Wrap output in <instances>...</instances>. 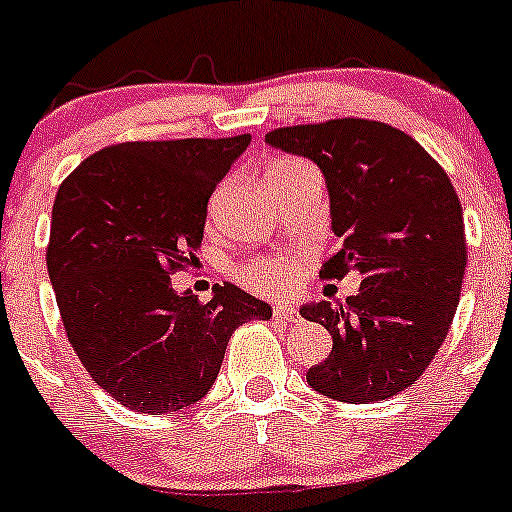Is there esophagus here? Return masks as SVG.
I'll use <instances>...</instances> for the list:
<instances>
[{
	"label": "esophagus",
	"instance_id": "34e87169",
	"mask_svg": "<svg viewBox=\"0 0 512 512\" xmlns=\"http://www.w3.org/2000/svg\"><path fill=\"white\" fill-rule=\"evenodd\" d=\"M272 315L278 318V321H285V323H298V310L293 308L290 303H278L275 308H272Z\"/></svg>",
	"mask_w": 512,
	"mask_h": 512
}]
</instances>
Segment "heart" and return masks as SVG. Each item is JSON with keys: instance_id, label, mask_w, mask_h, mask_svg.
I'll list each match as a JSON object with an SVG mask.
<instances>
[{"instance_id": "obj_1", "label": "heart", "mask_w": 512, "mask_h": 512, "mask_svg": "<svg viewBox=\"0 0 512 512\" xmlns=\"http://www.w3.org/2000/svg\"><path fill=\"white\" fill-rule=\"evenodd\" d=\"M247 280L260 290H285L295 283V272L283 262H257L247 270Z\"/></svg>"}]
</instances>
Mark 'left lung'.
Wrapping results in <instances>:
<instances>
[{"mask_svg": "<svg viewBox=\"0 0 512 512\" xmlns=\"http://www.w3.org/2000/svg\"><path fill=\"white\" fill-rule=\"evenodd\" d=\"M265 143L313 161L326 179L331 229L343 245L321 278L361 275L346 303L300 308L333 338L305 379L333 401L391 399L437 356L460 303L467 250L457 191L412 136L379 121L278 128Z\"/></svg>", "mask_w": 512, "mask_h": 512, "instance_id": "8db88e82", "label": "left lung"}]
</instances>
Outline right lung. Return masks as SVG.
Segmentation results:
<instances>
[{"instance_id":"1","label":"right lung","mask_w":512,"mask_h":512,"mask_svg":"<svg viewBox=\"0 0 512 512\" xmlns=\"http://www.w3.org/2000/svg\"><path fill=\"white\" fill-rule=\"evenodd\" d=\"M250 136L133 141L88 156L57 189L47 272L68 341L108 396L171 414L212 389L234 328L270 318L265 300L217 285L207 305L176 293L214 186Z\"/></svg>"}]
</instances>
